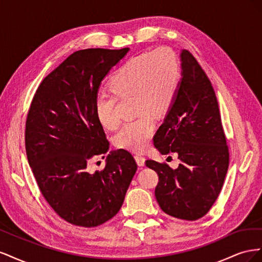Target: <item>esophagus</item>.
Returning <instances> with one entry per match:
<instances>
[{
  "instance_id": "1",
  "label": "esophagus",
  "mask_w": 262,
  "mask_h": 262,
  "mask_svg": "<svg viewBox=\"0 0 262 262\" xmlns=\"http://www.w3.org/2000/svg\"><path fill=\"white\" fill-rule=\"evenodd\" d=\"M134 157H136V161H137V163H138L139 166H144V164H145V158H144L143 156L140 155V154H137Z\"/></svg>"
}]
</instances>
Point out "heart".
<instances>
[{"label":"heart","mask_w":262,"mask_h":262,"mask_svg":"<svg viewBox=\"0 0 262 262\" xmlns=\"http://www.w3.org/2000/svg\"><path fill=\"white\" fill-rule=\"evenodd\" d=\"M180 82V66L171 50L158 48L131 58L117 70L109 83L112 93H99L95 98V114L105 129L114 130L120 123L117 98L132 97L133 112L139 115L123 124L117 133L119 147L145 149L155 132V117L167 114L176 98Z\"/></svg>","instance_id":"obj_1"}]
</instances>
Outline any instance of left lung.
<instances>
[{"mask_svg":"<svg viewBox=\"0 0 262 262\" xmlns=\"http://www.w3.org/2000/svg\"><path fill=\"white\" fill-rule=\"evenodd\" d=\"M176 98L154 136L160 153H177L176 169L147 160L158 175L155 196L173 217L195 221L212 208L223 187L229 153L217 99L207 74L188 50H181Z\"/></svg>","mask_w":262,"mask_h":262,"instance_id":"left-lung-1","label":"left lung"}]
</instances>
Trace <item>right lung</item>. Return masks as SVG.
I'll list each match as a JSON object with an SVG mask.
<instances>
[{
  "instance_id": "obj_1",
  "label": "right lung",
  "mask_w": 262,
  "mask_h": 262,
  "mask_svg": "<svg viewBox=\"0 0 262 262\" xmlns=\"http://www.w3.org/2000/svg\"><path fill=\"white\" fill-rule=\"evenodd\" d=\"M129 50L72 53L43 78L31 101L25 130L29 166L47 202L73 225L95 227L113 219L138 169L122 148L108 153L102 170L87 169L94 156L109 149L95 98L101 81Z\"/></svg>"
}]
</instances>
